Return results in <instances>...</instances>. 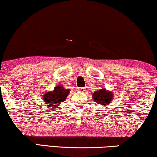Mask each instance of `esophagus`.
Returning a JSON list of instances; mask_svg holds the SVG:
<instances>
[{
    "label": "esophagus",
    "mask_w": 157,
    "mask_h": 157,
    "mask_svg": "<svg viewBox=\"0 0 157 157\" xmlns=\"http://www.w3.org/2000/svg\"><path fill=\"white\" fill-rule=\"evenodd\" d=\"M85 89H86L85 88H79V89H78V91H81V92H84V91H86Z\"/></svg>",
    "instance_id": "esophagus-1"
}]
</instances>
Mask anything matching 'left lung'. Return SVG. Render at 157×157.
Returning a JSON list of instances; mask_svg holds the SVG:
<instances>
[{"instance_id":"obj_1","label":"left lung","mask_w":157,"mask_h":157,"mask_svg":"<svg viewBox=\"0 0 157 157\" xmlns=\"http://www.w3.org/2000/svg\"><path fill=\"white\" fill-rule=\"evenodd\" d=\"M94 101L101 105L109 104L113 99V94L106 89H101L99 91L94 92L92 95Z\"/></svg>"}]
</instances>
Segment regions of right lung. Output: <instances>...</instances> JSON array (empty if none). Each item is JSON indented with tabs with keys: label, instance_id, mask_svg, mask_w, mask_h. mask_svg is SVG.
<instances>
[{
	"label": "right lung",
	"instance_id": "add662e5",
	"mask_svg": "<svg viewBox=\"0 0 157 157\" xmlns=\"http://www.w3.org/2000/svg\"><path fill=\"white\" fill-rule=\"evenodd\" d=\"M69 94V90L62 87L61 86H56L53 91L47 92L44 94V100L51 107L55 108V106L61 104L66 100V97Z\"/></svg>",
	"mask_w": 157,
	"mask_h": 157
}]
</instances>
